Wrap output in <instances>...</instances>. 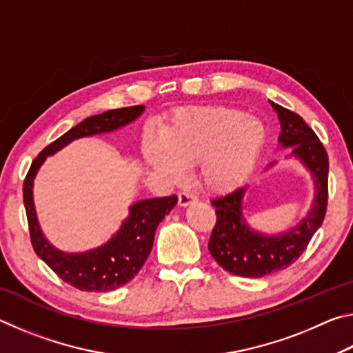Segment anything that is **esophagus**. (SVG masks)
Instances as JSON below:
<instances>
[{
    "label": "esophagus",
    "mask_w": 353,
    "mask_h": 353,
    "mask_svg": "<svg viewBox=\"0 0 353 353\" xmlns=\"http://www.w3.org/2000/svg\"><path fill=\"white\" fill-rule=\"evenodd\" d=\"M196 201H198V198H196L193 193H188V191H182V193H179V205L181 207H187Z\"/></svg>",
    "instance_id": "esophagus-1"
}]
</instances>
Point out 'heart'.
Instances as JSON below:
<instances>
[{"label": "heart", "instance_id": "1", "mask_svg": "<svg viewBox=\"0 0 353 353\" xmlns=\"http://www.w3.org/2000/svg\"><path fill=\"white\" fill-rule=\"evenodd\" d=\"M266 140L265 126L229 107L179 112L160 141H146L143 157L160 174L181 182L185 168L199 165V181L212 193H229L248 181Z\"/></svg>", "mask_w": 353, "mask_h": 353}]
</instances>
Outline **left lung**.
<instances>
[{
    "mask_svg": "<svg viewBox=\"0 0 353 353\" xmlns=\"http://www.w3.org/2000/svg\"><path fill=\"white\" fill-rule=\"evenodd\" d=\"M277 112L282 132L279 143L291 148L292 157L312 172L316 196L312 210L296 227L280 235L260 234L246 224L243 216V196L246 188L212 201L216 207L208 250L219 266L240 277L259 279L286 270L307 249L310 240L325 216L328 199V155L314 130L297 113L271 103ZM271 163L270 166H272Z\"/></svg>",
    "mask_w": 353,
    "mask_h": 353,
    "instance_id": "8db88e82",
    "label": "left lung"
}]
</instances>
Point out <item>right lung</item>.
<instances>
[{
    "mask_svg": "<svg viewBox=\"0 0 353 353\" xmlns=\"http://www.w3.org/2000/svg\"><path fill=\"white\" fill-rule=\"evenodd\" d=\"M143 110H145V105L123 107V109L107 110L101 115L83 119L77 126L59 137L51 145H48L35 157L26 174L25 183H23V199H25L29 235H31L35 254L65 283L81 291L105 292L130 282L145 265L148 255L151 254L155 229L166 214L174 208L177 196L135 202L134 205H130L129 218L121 224V229L105 244L82 254H67L51 246V243L41 234L32 199L34 177L48 155L56 154L59 149L67 146L76 139L112 132V130L126 126L139 118Z\"/></svg>",
    "mask_w": 353,
    "mask_h": 353,
    "instance_id": "add662e5",
    "label": "right lung"
}]
</instances>
